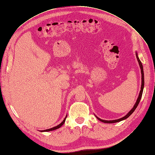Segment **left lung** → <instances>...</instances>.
<instances>
[{
    "label": "left lung",
    "instance_id": "obj_1",
    "mask_svg": "<svg viewBox=\"0 0 155 155\" xmlns=\"http://www.w3.org/2000/svg\"><path fill=\"white\" fill-rule=\"evenodd\" d=\"M136 56H137V60H138V62L139 63V65H140V69H141V73H142V85H141V90H140V94H139V96H138V97L137 98V101H136L135 104L134 105V107H133V109H131L127 114L125 116H124L123 118H120V119H118V120H101L100 118H98V117H97L96 116V118L99 120L100 121H102V122L104 123H107V124H113V123H116V122H119V121H122L124 120H125L128 118V117H129V116H130L131 114H133V112L135 110V109H137V106L138 105L139 103H140V100H141L142 98V93H143V87H144V74H143V65L142 64V62L140 61V60L138 58V54L137 52H136Z\"/></svg>",
    "mask_w": 155,
    "mask_h": 155
}]
</instances>
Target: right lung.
<instances>
[{
    "instance_id": "1",
    "label": "right lung",
    "mask_w": 155,
    "mask_h": 155,
    "mask_svg": "<svg viewBox=\"0 0 155 155\" xmlns=\"http://www.w3.org/2000/svg\"><path fill=\"white\" fill-rule=\"evenodd\" d=\"M67 115L66 116V117H65L64 118V119L63 120V121H62L61 123L60 124H59L58 125H57V126H55V127H52V128H51V129H46V130H41V132H48V131H51V130H55V129H59V128H60L64 124V121H65V120H66V118H67Z\"/></svg>"
}]
</instances>
